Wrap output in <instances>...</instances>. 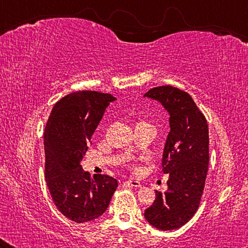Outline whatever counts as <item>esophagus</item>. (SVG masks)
Masks as SVG:
<instances>
[{
    "instance_id": "1",
    "label": "esophagus",
    "mask_w": 248,
    "mask_h": 248,
    "mask_svg": "<svg viewBox=\"0 0 248 248\" xmlns=\"http://www.w3.org/2000/svg\"><path fill=\"white\" fill-rule=\"evenodd\" d=\"M124 185H128V186H131V187H141V183L138 182V180H134V179L125 180Z\"/></svg>"
}]
</instances>
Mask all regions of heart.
<instances>
[{
	"label": "heart",
	"mask_w": 248,
	"mask_h": 248,
	"mask_svg": "<svg viewBox=\"0 0 248 248\" xmlns=\"http://www.w3.org/2000/svg\"><path fill=\"white\" fill-rule=\"evenodd\" d=\"M140 123H144V121H139V123H138V124H140Z\"/></svg>",
	"instance_id": "heart-1"
}]
</instances>
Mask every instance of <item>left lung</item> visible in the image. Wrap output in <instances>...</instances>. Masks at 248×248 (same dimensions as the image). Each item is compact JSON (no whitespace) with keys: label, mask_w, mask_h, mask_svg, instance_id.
<instances>
[{"label":"left lung","mask_w":248,"mask_h":248,"mask_svg":"<svg viewBox=\"0 0 248 248\" xmlns=\"http://www.w3.org/2000/svg\"><path fill=\"white\" fill-rule=\"evenodd\" d=\"M144 96L156 99L170 112V130L162 166L169 174L167 191L145 210L151 225L163 231L182 228L199 208L209 164L207 119L190 95L170 85L151 89Z\"/></svg>","instance_id":"1"}]
</instances>
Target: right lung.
Returning a JSON list of instances; mask_svg holds the SVG:
<instances>
[{
    "mask_svg": "<svg viewBox=\"0 0 248 248\" xmlns=\"http://www.w3.org/2000/svg\"><path fill=\"white\" fill-rule=\"evenodd\" d=\"M116 98L79 91L54 105L45 128V177L53 203L77 223L97 219L106 211L118 183L108 175L91 178L82 161L106 107Z\"/></svg>",
    "mask_w": 248,
    "mask_h": 248,
    "instance_id": "1",
    "label": "right lung"
}]
</instances>
